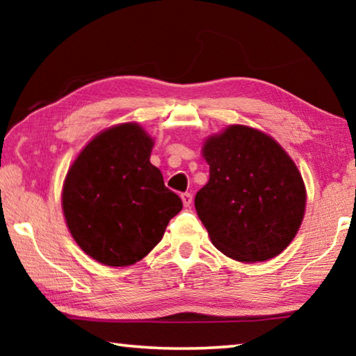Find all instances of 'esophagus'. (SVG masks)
Listing matches in <instances>:
<instances>
[{
	"label": "esophagus",
	"mask_w": 356,
	"mask_h": 356,
	"mask_svg": "<svg viewBox=\"0 0 356 356\" xmlns=\"http://www.w3.org/2000/svg\"><path fill=\"white\" fill-rule=\"evenodd\" d=\"M182 201H184V206H185V207H190V206H191V201H193V195H191V193H184V195H182Z\"/></svg>",
	"instance_id": "esophagus-1"
}]
</instances>
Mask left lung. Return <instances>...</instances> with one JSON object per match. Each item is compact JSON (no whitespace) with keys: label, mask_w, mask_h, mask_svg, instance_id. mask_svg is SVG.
Here are the masks:
<instances>
[{"label":"left lung","mask_w":356,"mask_h":356,"mask_svg":"<svg viewBox=\"0 0 356 356\" xmlns=\"http://www.w3.org/2000/svg\"><path fill=\"white\" fill-rule=\"evenodd\" d=\"M210 179L196 193L197 216L226 256L262 262L292 242L305 215L301 174L262 131L231 125L202 147Z\"/></svg>","instance_id":"left-lung-1"}]
</instances>
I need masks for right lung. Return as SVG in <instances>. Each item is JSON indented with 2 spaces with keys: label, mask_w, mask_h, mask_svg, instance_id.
Here are the masks:
<instances>
[{
  "label": "right lung",
  "mask_w": 356,
  "mask_h": 356,
  "mask_svg": "<svg viewBox=\"0 0 356 356\" xmlns=\"http://www.w3.org/2000/svg\"><path fill=\"white\" fill-rule=\"evenodd\" d=\"M154 141L136 124L102 131L70 166L63 190L67 227L80 248L110 267L152 251L182 200L150 163Z\"/></svg>",
  "instance_id": "add662e5"
}]
</instances>
